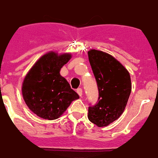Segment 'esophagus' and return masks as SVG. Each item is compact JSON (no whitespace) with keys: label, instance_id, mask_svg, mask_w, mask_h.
I'll use <instances>...</instances> for the list:
<instances>
[{"label":"esophagus","instance_id":"esophagus-1","mask_svg":"<svg viewBox=\"0 0 158 158\" xmlns=\"http://www.w3.org/2000/svg\"><path fill=\"white\" fill-rule=\"evenodd\" d=\"M77 94L79 95L80 97H81V96H82V89L81 88L77 89Z\"/></svg>","mask_w":158,"mask_h":158}]
</instances>
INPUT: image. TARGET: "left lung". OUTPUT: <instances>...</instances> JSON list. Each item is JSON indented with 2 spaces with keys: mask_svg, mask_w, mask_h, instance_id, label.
<instances>
[{
  "mask_svg": "<svg viewBox=\"0 0 158 158\" xmlns=\"http://www.w3.org/2000/svg\"><path fill=\"white\" fill-rule=\"evenodd\" d=\"M88 59L99 92L98 102L88 109V119L99 127L117 120L125 110L131 91L125 66L106 52L91 49Z\"/></svg>",
  "mask_w": 158,
  "mask_h": 158,
  "instance_id": "1",
  "label": "left lung"
}]
</instances>
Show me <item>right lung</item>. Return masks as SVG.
<instances>
[{
  "label": "right lung",
  "instance_id": "add662e5",
  "mask_svg": "<svg viewBox=\"0 0 158 158\" xmlns=\"http://www.w3.org/2000/svg\"><path fill=\"white\" fill-rule=\"evenodd\" d=\"M71 58V53L47 52L26 75L21 86L23 99L30 110L39 117L57 119L73 101L79 98L60 74L61 67Z\"/></svg>",
  "mask_w": 158,
  "mask_h": 158
}]
</instances>
